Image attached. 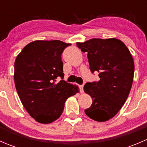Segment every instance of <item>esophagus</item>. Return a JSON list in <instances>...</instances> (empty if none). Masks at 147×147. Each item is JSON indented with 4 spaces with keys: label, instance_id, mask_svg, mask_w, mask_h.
<instances>
[{
    "label": "esophagus",
    "instance_id": "34e87169",
    "mask_svg": "<svg viewBox=\"0 0 147 147\" xmlns=\"http://www.w3.org/2000/svg\"><path fill=\"white\" fill-rule=\"evenodd\" d=\"M80 87V90L81 92H83V87H84V85L83 84H81V85L79 86Z\"/></svg>",
    "mask_w": 147,
    "mask_h": 147
}]
</instances>
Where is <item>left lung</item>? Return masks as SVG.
Returning a JSON list of instances; mask_svg holds the SVG:
<instances>
[{"label":"left lung","instance_id":"1","mask_svg":"<svg viewBox=\"0 0 147 147\" xmlns=\"http://www.w3.org/2000/svg\"><path fill=\"white\" fill-rule=\"evenodd\" d=\"M77 45L87 53L92 73L98 72L100 77L97 82L84 84V92L92 99L84 112L95 121H107L117 114L129 94L134 72L132 56L116 38H94Z\"/></svg>","mask_w":147,"mask_h":147}]
</instances>
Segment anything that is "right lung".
<instances>
[{"label":"right lung","mask_w":147,"mask_h":147,"mask_svg":"<svg viewBox=\"0 0 147 147\" xmlns=\"http://www.w3.org/2000/svg\"><path fill=\"white\" fill-rule=\"evenodd\" d=\"M70 45L60 40H35L28 44L15 62L16 90L25 109L42 124L58 119L68 97L78 87L63 80L62 53ZM62 80L56 84V79Z\"/></svg>","instance_id":"right-lung-1"}]
</instances>
